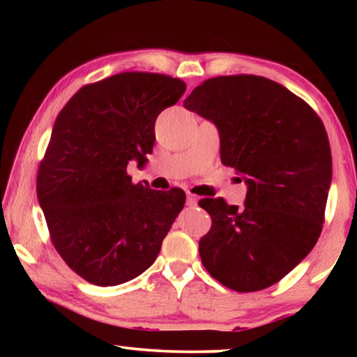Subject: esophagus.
Instances as JSON below:
<instances>
[{"label": "esophagus", "instance_id": "esophagus-1", "mask_svg": "<svg viewBox=\"0 0 357 357\" xmlns=\"http://www.w3.org/2000/svg\"><path fill=\"white\" fill-rule=\"evenodd\" d=\"M197 203H198V198L187 192V204H189V206H197Z\"/></svg>", "mask_w": 357, "mask_h": 357}]
</instances>
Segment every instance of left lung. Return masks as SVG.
Listing matches in <instances>:
<instances>
[{
	"label": "left lung",
	"instance_id": "left-lung-1",
	"mask_svg": "<svg viewBox=\"0 0 357 357\" xmlns=\"http://www.w3.org/2000/svg\"><path fill=\"white\" fill-rule=\"evenodd\" d=\"M184 107L219 129L222 164L247 185L243 208L222 198L200 202L213 219L200 239L203 266L234 291L274 285L321 233L332 179L321 119L285 86L257 75L209 78Z\"/></svg>",
	"mask_w": 357,
	"mask_h": 357
}]
</instances>
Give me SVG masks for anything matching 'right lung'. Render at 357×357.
<instances>
[{
  "label": "right lung",
  "mask_w": 357,
  "mask_h": 357,
  "mask_svg": "<svg viewBox=\"0 0 357 357\" xmlns=\"http://www.w3.org/2000/svg\"><path fill=\"white\" fill-rule=\"evenodd\" d=\"M185 91L179 78L123 72L86 84L59 112L38 173V200L52 243L69 268L98 287L143 274L184 208L181 189L132 184L146 164L154 124Z\"/></svg>",
  "instance_id": "1"
}]
</instances>
